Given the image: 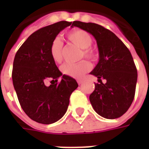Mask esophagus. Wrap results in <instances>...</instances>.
Here are the masks:
<instances>
[{
    "label": "esophagus",
    "instance_id": "34e87169",
    "mask_svg": "<svg viewBox=\"0 0 149 149\" xmlns=\"http://www.w3.org/2000/svg\"><path fill=\"white\" fill-rule=\"evenodd\" d=\"M78 84H81L83 83V80H77Z\"/></svg>",
    "mask_w": 149,
    "mask_h": 149
}]
</instances>
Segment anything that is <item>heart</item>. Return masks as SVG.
<instances>
[{"label":"heart","instance_id":"1","mask_svg":"<svg viewBox=\"0 0 149 149\" xmlns=\"http://www.w3.org/2000/svg\"><path fill=\"white\" fill-rule=\"evenodd\" d=\"M66 37L72 43L82 49L81 56L91 61H96L98 57L97 50L91 47L92 37L86 31L80 29L71 30L66 34ZM63 42L59 37H56L51 43L50 56L56 63H61L63 59ZM61 72L66 76L73 78H81L91 69V65L88 61H82L78 64H65L61 66Z\"/></svg>","mask_w":149,"mask_h":149}]
</instances>
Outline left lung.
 Returning a JSON list of instances; mask_svg holds the SVG:
<instances>
[{
  "label": "left lung",
  "mask_w": 149,
  "mask_h": 149,
  "mask_svg": "<svg viewBox=\"0 0 149 149\" xmlns=\"http://www.w3.org/2000/svg\"><path fill=\"white\" fill-rule=\"evenodd\" d=\"M73 26L87 31L97 40L99 62L91 74L98 78L89 96L94 110L106 119L120 117L133 101L137 70L128 49L112 32L100 24L74 21ZM102 79L107 82L103 83Z\"/></svg>",
  "instance_id": "left-lung-1"
}]
</instances>
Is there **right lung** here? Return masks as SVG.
Here are the masks:
<instances>
[{"label":"right lung","mask_w":149,"mask_h":149,"mask_svg":"<svg viewBox=\"0 0 149 149\" xmlns=\"http://www.w3.org/2000/svg\"><path fill=\"white\" fill-rule=\"evenodd\" d=\"M71 24L73 22L62 21L40 29L15 55L12 78L18 100L26 115L40 124L49 125L61 118L72 93L78 87L75 79L62 75L50 56L52 40ZM60 76L62 81L57 82ZM47 79L52 80L49 86L44 84Z\"/></svg>","instance_id":"right-lung-1"}]
</instances>
